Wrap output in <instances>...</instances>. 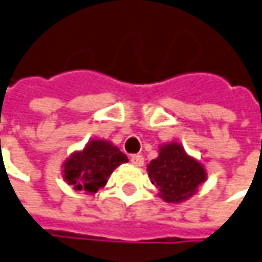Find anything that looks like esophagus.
I'll return each instance as SVG.
<instances>
[{
    "label": "esophagus",
    "instance_id": "34e87169",
    "mask_svg": "<svg viewBox=\"0 0 262 262\" xmlns=\"http://www.w3.org/2000/svg\"><path fill=\"white\" fill-rule=\"evenodd\" d=\"M131 163H133L134 166H137V167H141L144 164V157L143 156H140V154H135V156L131 157Z\"/></svg>",
    "mask_w": 262,
    "mask_h": 262
}]
</instances>
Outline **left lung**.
<instances>
[{"label": "left lung", "instance_id": "1", "mask_svg": "<svg viewBox=\"0 0 262 262\" xmlns=\"http://www.w3.org/2000/svg\"><path fill=\"white\" fill-rule=\"evenodd\" d=\"M147 171L159 196L167 203L189 201L208 179L205 166L176 141L160 145L159 157L150 161Z\"/></svg>", "mask_w": 262, "mask_h": 262}]
</instances>
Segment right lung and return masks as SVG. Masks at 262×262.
<instances>
[{"label":"right lung","instance_id":"1","mask_svg":"<svg viewBox=\"0 0 262 262\" xmlns=\"http://www.w3.org/2000/svg\"><path fill=\"white\" fill-rule=\"evenodd\" d=\"M124 163H128V157L117 145L108 140L94 138L63 161L61 176L75 190L92 194L103 187L112 171Z\"/></svg>","mask_w":262,"mask_h":262}]
</instances>
